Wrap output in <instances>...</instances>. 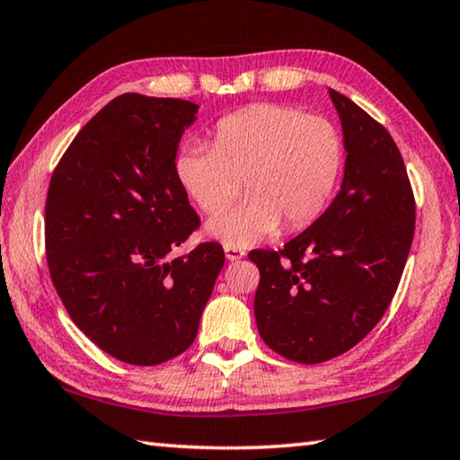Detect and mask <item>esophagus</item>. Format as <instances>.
Masks as SVG:
<instances>
[{
  "label": "esophagus",
  "instance_id": "1",
  "mask_svg": "<svg viewBox=\"0 0 460 460\" xmlns=\"http://www.w3.org/2000/svg\"><path fill=\"white\" fill-rule=\"evenodd\" d=\"M245 255L243 249H239L235 245H225V258H227L229 261H237Z\"/></svg>",
  "mask_w": 460,
  "mask_h": 460
}]
</instances>
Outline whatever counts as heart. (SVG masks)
I'll return each mask as SVG.
<instances>
[{"label":"heart","instance_id":"1","mask_svg":"<svg viewBox=\"0 0 460 460\" xmlns=\"http://www.w3.org/2000/svg\"><path fill=\"white\" fill-rule=\"evenodd\" d=\"M341 168V139L329 121L294 107L258 103L223 118L211 147L184 146L174 170L202 213L217 215L237 199L241 181L249 197L207 223L225 245H252L276 233L314 221L331 199Z\"/></svg>","mask_w":460,"mask_h":460}]
</instances>
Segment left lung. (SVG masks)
<instances>
[{"label":"left lung","mask_w":460,"mask_h":460,"mask_svg":"<svg viewBox=\"0 0 460 460\" xmlns=\"http://www.w3.org/2000/svg\"><path fill=\"white\" fill-rule=\"evenodd\" d=\"M345 174L331 207L279 252L249 253L260 268L253 310L261 339L296 363H323L365 339L398 290L414 239L416 205L389 131L329 89Z\"/></svg>","instance_id":"obj_1"}]
</instances>
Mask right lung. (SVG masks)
I'll use <instances>...</instances> for the list:
<instances>
[{"mask_svg": "<svg viewBox=\"0 0 460 460\" xmlns=\"http://www.w3.org/2000/svg\"><path fill=\"white\" fill-rule=\"evenodd\" d=\"M197 113L184 99L115 97L50 178L52 284L73 323L123 363L147 367L184 353L225 263L215 241L170 255L200 223L174 170Z\"/></svg>", "mask_w": 460, "mask_h": 460, "instance_id": "1", "label": "right lung"}]
</instances>
